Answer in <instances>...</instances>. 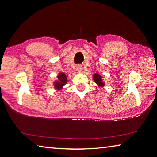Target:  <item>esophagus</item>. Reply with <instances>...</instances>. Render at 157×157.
<instances>
[{
	"mask_svg": "<svg viewBox=\"0 0 157 157\" xmlns=\"http://www.w3.org/2000/svg\"><path fill=\"white\" fill-rule=\"evenodd\" d=\"M82 69H83V67H82L81 65H78V66H76V70H77L78 72H81Z\"/></svg>",
	"mask_w": 157,
	"mask_h": 157,
	"instance_id": "1",
	"label": "esophagus"
}]
</instances>
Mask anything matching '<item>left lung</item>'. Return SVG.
<instances>
[{"label":"left lung","mask_w":157,"mask_h":157,"mask_svg":"<svg viewBox=\"0 0 157 157\" xmlns=\"http://www.w3.org/2000/svg\"><path fill=\"white\" fill-rule=\"evenodd\" d=\"M93 79L94 82H96V83L98 85L99 87H105V82H103L102 81V77L101 76V75H100L98 73H95L94 74V76H93Z\"/></svg>","instance_id":"obj_1"}]
</instances>
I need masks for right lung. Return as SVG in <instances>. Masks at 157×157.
Instances as JSON below:
<instances>
[{"mask_svg": "<svg viewBox=\"0 0 157 157\" xmlns=\"http://www.w3.org/2000/svg\"><path fill=\"white\" fill-rule=\"evenodd\" d=\"M67 75L63 72L59 73L57 76V80L54 82V87L55 90H61L65 85L67 83Z\"/></svg>", "mask_w": 157, "mask_h": 157, "instance_id": "obj_1", "label": "right lung"}]
</instances>
